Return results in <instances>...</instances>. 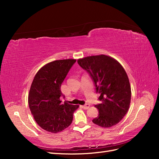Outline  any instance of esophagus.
Wrapping results in <instances>:
<instances>
[{
  "label": "esophagus",
  "instance_id": "obj_1",
  "mask_svg": "<svg viewBox=\"0 0 159 159\" xmlns=\"http://www.w3.org/2000/svg\"><path fill=\"white\" fill-rule=\"evenodd\" d=\"M89 106L90 105H89V104H85V105L83 106V108L84 109H89Z\"/></svg>",
  "mask_w": 159,
  "mask_h": 159
}]
</instances>
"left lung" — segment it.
Listing matches in <instances>:
<instances>
[{"mask_svg":"<svg viewBox=\"0 0 159 159\" xmlns=\"http://www.w3.org/2000/svg\"><path fill=\"white\" fill-rule=\"evenodd\" d=\"M89 74L101 103L96 104L98 116L93 122L103 128L119 123L128 112L131 99V88L126 71L112 57L100 55L87 57L77 61Z\"/></svg>","mask_w":159,"mask_h":159,"instance_id":"obj_1","label":"left lung"}]
</instances>
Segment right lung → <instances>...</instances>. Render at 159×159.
Returning a JSON list of instances; mask_svg holds the SVG:
<instances>
[{
  "instance_id": "right-lung-1",
  "label": "right lung",
  "mask_w": 159,
  "mask_h": 159,
  "mask_svg": "<svg viewBox=\"0 0 159 159\" xmlns=\"http://www.w3.org/2000/svg\"><path fill=\"white\" fill-rule=\"evenodd\" d=\"M75 59L57 60L47 63L33 79L29 94V106L39 126L50 133H57L72 124L73 113L79 105L64 102L61 86Z\"/></svg>"
}]
</instances>
